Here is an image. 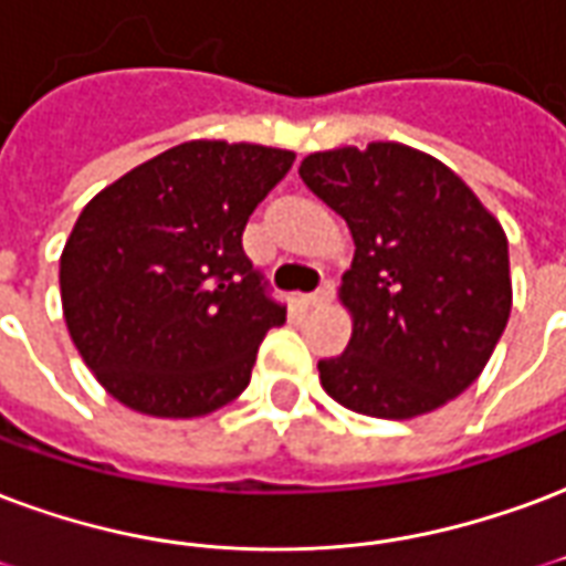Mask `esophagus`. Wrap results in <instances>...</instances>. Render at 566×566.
Instances as JSON below:
<instances>
[{"label":"esophagus","instance_id":"esophagus-1","mask_svg":"<svg viewBox=\"0 0 566 566\" xmlns=\"http://www.w3.org/2000/svg\"><path fill=\"white\" fill-rule=\"evenodd\" d=\"M329 300H333V282H324L317 291H312V294H303V305H308V308L329 303Z\"/></svg>","mask_w":566,"mask_h":566}]
</instances>
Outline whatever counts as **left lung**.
Masks as SVG:
<instances>
[{
    "mask_svg": "<svg viewBox=\"0 0 566 566\" xmlns=\"http://www.w3.org/2000/svg\"><path fill=\"white\" fill-rule=\"evenodd\" d=\"M300 177L357 245L338 287L350 342L317 363L326 396L378 420H413L462 396L513 308L501 221L443 161L405 144L312 153Z\"/></svg>",
    "mask_w": 566,
    "mask_h": 566,
    "instance_id": "1",
    "label": "left lung"
}]
</instances>
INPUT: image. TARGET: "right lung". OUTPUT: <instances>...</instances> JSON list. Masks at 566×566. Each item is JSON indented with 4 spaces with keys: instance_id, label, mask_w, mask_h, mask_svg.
<instances>
[{
    "instance_id": "add662e5",
    "label": "right lung",
    "mask_w": 566,
    "mask_h": 566,
    "mask_svg": "<svg viewBox=\"0 0 566 566\" xmlns=\"http://www.w3.org/2000/svg\"><path fill=\"white\" fill-rule=\"evenodd\" d=\"M296 155L188 140L102 188L60 258L71 342L113 399L191 420L249 387L258 345L284 324L242 230Z\"/></svg>"
}]
</instances>
